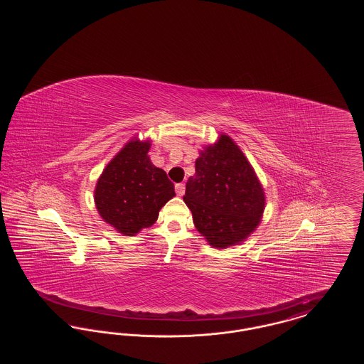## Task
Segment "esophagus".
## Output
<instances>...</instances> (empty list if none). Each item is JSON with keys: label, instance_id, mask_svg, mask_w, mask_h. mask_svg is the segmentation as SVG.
<instances>
[{"label": "esophagus", "instance_id": "esophagus-1", "mask_svg": "<svg viewBox=\"0 0 364 364\" xmlns=\"http://www.w3.org/2000/svg\"><path fill=\"white\" fill-rule=\"evenodd\" d=\"M176 193L178 195V196H183L184 195V192H186V186L183 184V183H180V184H176Z\"/></svg>", "mask_w": 364, "mask_h": 364}]
</instances>
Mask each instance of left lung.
Segmentation results:
<instances>
[{"label": "left lung", "mask_w": 364, "mask_h": 364, "mask_svg": "<svg viewBox=\"0 0 364 364\" xmlns=\"http://www.w3.org/2000/svg\"><path fill=\"white\" fill-rule=\"evenodd\" d=\"M183 199L198 232L218 250L242 244L259 225L266 205L252 165L225 134L199 151Z\"/></svg>", "instance_id": "8db88e82"}]
</instances>
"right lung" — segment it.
Listing matches in <instances>:
<instances>
[{"label": "right lung", "instance_id": "1", "mask_svg": "<svg viewBox=\"0 0 364 364\" xmlns=\"http://www.w3.org/2000/svg\"><path fill=\"white\" fill-rule=\"evenodd\" d=\"M150 146V140L131 139L105 166L95 186L98 214L122 236H135L156 224L159 210L176 195L166 172L147 154Z\"/></svg>", "mask_w": 364, "mask_h": 364}]
</instances>
